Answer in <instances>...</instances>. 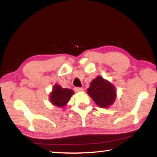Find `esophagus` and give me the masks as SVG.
<instances>
[{
  "label": "esophagus",
  "instance_id": "obj_1",
  "mask_svg": "<svg viewBox=\"0 0 157 157\" xmlns=\"http://www.w3.org/2000/svg\"><path fill=\"white\" fill-rule=\"evenodd\" d=\"M75 92H82V91H83V88H79V87H75Z\"/></svg>",
  "mask_w": 157,
  "mask_h": 157
}]
</instances>
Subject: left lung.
<instances>
[{
	"instance_id": "left-lung-1",
	"label": "left lung",
	"mask_w": 157,
	"mask_h": 157,
	"mask_svg": "<svg viewBox=\"0 0 157 157\" xmlns=\"http://www.w3.org/2000/svg\"><path fill=\"white\" fill-rule=\"evenodd\" d=\"M87 92L100 107L103 108L112 105L116 97L114 86L101 76L93 79Z\"/></svg>"
}]
</instances>
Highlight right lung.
Listing matches in <instances>:
<instances>
[{"label": "right lung", "instance_id": "obj_1", "mask_svg": "<svg viewBox=\"0 0 157 157\" xmlns=\"http://www.w3.org/2000/svg\"><path fill=\"white\" fill-rule=\"evenodd\" d=\"M73 94V91L71 89L63 88L61 86L55 85L50 100L54 105L62 107L68 102Z\"/></svg>", "mask_w": 157, "mask_h": 157}]
</instances>
